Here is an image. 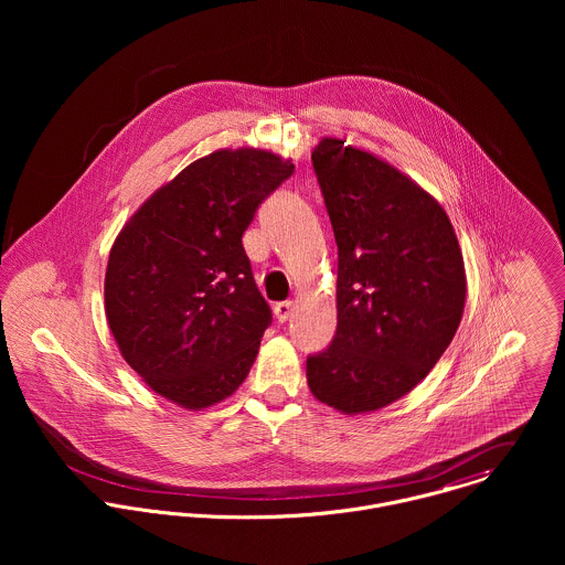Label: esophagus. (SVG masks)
<instances>
[{
  "label": "esophagus",
  "mask_w": 565,
  "mask_h": 565,
  "mask_svg": "<svg viewBox=\"0 0 565 565\" xmlns=\"http://www.w3.org/2000/svg\"><path fill=\"white\" fill-rule=\"evenodd\" d=\"M291 313H294V302H278L276 307H274V316H276V320L278 322H287L289 318H291Z\"/></svg>",
  "instance_id": "obj_1"
}]
</instances>
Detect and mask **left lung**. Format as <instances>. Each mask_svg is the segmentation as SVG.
I'll return each mask as SVG.
<instances>
[{"instance_id": "left-lung-1", "label": "left lung", "mask_w": 565, "mask_h": 565, "mask_svg": "<svg viewBox=\"0 0 565 565\" xmlns=\"http://www.w3.org/2000/svg\"><path fill=\"white\" fill-rule=\"evenodd\" d=\"M343 139L311 162L337 242V332L307 356L320 403L367 413L408 394L450 345L466 269L446 211L396 167Z\"/></svg>"}]
</instances>
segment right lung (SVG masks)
Listing matches in <instances>:
<instances>
[{
    "mask_svg": "<svg viewBox=\"0 0 565 565\" xmlns=\"http://www.w3.org/2000/svg\"><path fill=\"white\" fill-rule=\"evenodd\" d=\"M263 150H220L184 167L110 249L106 320L128 365L162 398L204 408L249 372L271 309L242 237L294 173Z\"/></svg>",
    "mask_w": 565,
    "mask_h": 565,
    "instance_id": "right-lung-1",
    "label": "right lung"
}]
</instances>
